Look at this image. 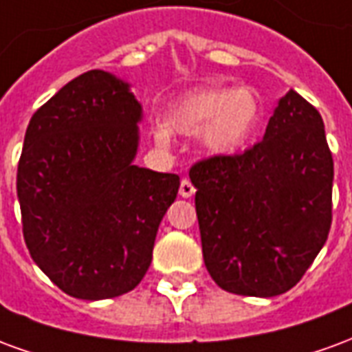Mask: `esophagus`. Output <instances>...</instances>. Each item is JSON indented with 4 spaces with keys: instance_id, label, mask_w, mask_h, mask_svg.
Returning a JSON list of instances; mask_svg holds the SVG:
<instances>
[{
    "instance_id": "1",
    "label": "esophagus",
    "mask_w": 352,
    "mask_h": 352,
    "mask_svg": "<svg viewBox=\"0 0 352 352\" xmlns=\"http://www.w3.org/2000/svg\"><path fill=\"white\" fill-rule=\"evenodd\" d=\"M194 192H196L194 184H192L188 179H183V181H181V186H179V194H181L183 198H192Z\"/></svg>"
}]
</instances>
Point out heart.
<instances>
[{
  "mask_svg": "<svg viewBox=\"0 0 352 352\" xmlns=\"http://www.w3.org/2000/svg\"><path fill=\"white\" fill-rule=\"evenodd\" d=\"M262 101L249 87L199 88L177 100L168 111V124L154 128V141L168 146L173 132L198 133L209 154H228L241 148L258 130Z\"/></svg>",
  "mask_w": 352,
  "mask_h": 352,
  "instance_id": "obj_1",
  "label": "heart"
}]
</instances>
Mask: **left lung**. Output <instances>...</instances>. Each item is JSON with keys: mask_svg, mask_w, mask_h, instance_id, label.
Segmentation results:
<instances>
[{"mask_svg": "<svg viewBox=\"0 0 352 352\" xmlns=\"http://www.w3.org/2000/svg\"><path fill=\"white\" fill-rule=\"evenodd\" d=\"M190 181L207 272L232 294L287 292L328 239L332 153L322 116L294 90L279 100L260 143L194 164Z\"/></svg>", "mask_w": 352, "mask_h": 352, "instance_id": "8db88e82", "label": "left lung"}]
</instances>
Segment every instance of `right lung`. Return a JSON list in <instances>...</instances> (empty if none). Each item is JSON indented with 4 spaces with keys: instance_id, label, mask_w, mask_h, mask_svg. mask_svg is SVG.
Returning a JSON list of instances; mask_svg holds the SVG:
<instances>
[{
    "instance_id": "obj_1",
    "label": "right lung",
    "mask_w": 352,
    "mask_h": 352,
    "mask_svg": "<svg viewBox=\"0 0 352 352\" xmlns=\"http://www.w3.org/2000/svg\"><path fill=\"white\" fill-rule=\"evenodd\" d=\"M143 107L126 80L92 69L28 124L16 173L32 258L65 294L105 300L145 277L179 175L133 166Z\"/></svg>"
}]
</instances>
